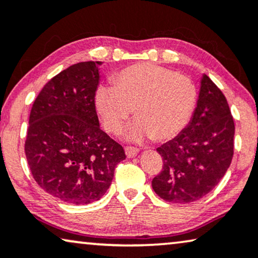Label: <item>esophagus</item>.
<instances>
[{
  "instance_id": "1",
  "label": "esophagus",
  "mask_w": 258,
  "mask_h": 258,
  "mask_svg": "<svg viewBox=\"0 0 258 258\" xmlns=\"http://www.w3.org/2000/svg\"><path fill=\"white\" fill-rule=\"evenodd\" d=\"M138 152L139 151H138V148H136V147H132V146L125 147V153L127 158H134L138 154Z\"/></svg>"
}]
</instances>
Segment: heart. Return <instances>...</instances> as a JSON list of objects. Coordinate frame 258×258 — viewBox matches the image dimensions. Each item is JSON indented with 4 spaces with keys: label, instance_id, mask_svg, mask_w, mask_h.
Wrapping results in <instances>:
<instances>
[{
    "label": "heart",
    "instance_id": "obj_1",
    "mask_svg": "<svg viewBox=\"0 0 258 258\" xmlns=\"http://www.w3.org/2000/svg\"><path fill=\"white\" fill-rule=\"evenodd\" d=\"M198 101L190 78L153 63H139L119 72L114 85H101L96 106L106 131L118 132L133 112L137 119L126 137L133 141H167L186 128Z\"/></svg>",
    "mask_w": 258,
    "mask_h": 258
}]
</instances>
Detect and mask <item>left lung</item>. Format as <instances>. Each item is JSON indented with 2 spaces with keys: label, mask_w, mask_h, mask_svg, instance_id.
<instances>
[{
  "label": "left lung",
  "mask_w": 258,
  "mask_h": 258,
  "mask_svg": "<svg viewBox=\"0 0 258 258\" xmlns=\"http://www.w3.org/2000/svg\"><path fill=\"white\" fill-rule=\"evenodd\" d=\"M235 124L222 91L203 75L193 118L179 136L157 148L161 172L152 187L162 200L189 203L214 189L231 164Z\"/></svg>",
  "instance_id": "left-lung-1"
}]
</instances>
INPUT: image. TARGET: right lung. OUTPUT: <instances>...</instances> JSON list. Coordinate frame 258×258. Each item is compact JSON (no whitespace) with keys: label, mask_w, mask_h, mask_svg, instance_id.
Segmentation results:
<instances>
[{"label":"right lung","mask_w":258,"mask_h":258,"mask_svg":"<svg viewBox=\"0 0 258 258\" xmlns=\"http://www.w3.org/2000/svg\"><path fill=\"white\" fill-rule=\"evenodd\" d=\"M101 61H82L43 86L32 104L25 157L39 187L67 203L88 205L110 187L124 148L99 127L94 97Z\"/></svg>","instance_id":"right-lung-1"}]
</instances>
